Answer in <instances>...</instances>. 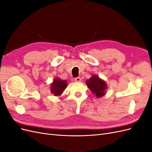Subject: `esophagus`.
<instances>
[{"label": "esophagus", "mask_w": 152, "mask_h": 152, "mask_svg": "<svg viewBox=\"0 0 152 152\" xmlns=\"http://www.w3.org/2000/svg\"><path fill=\"white\" fill-rule=\"evenodd\" d=\"M74 80H75V82H80V81H81V78H80V77H76V78H75Z\"/></svg>", "instance_id": "1"}]
</instances>
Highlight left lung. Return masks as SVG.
I'll return each mask as SVG.
<instances>
[{
  "label": "left lung",
  "mask_w": 152,
  "mask_h": 152,
  "mask_svg": "<svg viewBox=\"0 0 152 152\" xmlns=\"http://www.w3.org/2000/svg\"><path fill=\"white\" fill-rule=\"evenodd\" d=\"M87 86L96 96L100 98L105 94V89L107 88V84L103 80L100 79L98 76L94 75L89 80H86Z\"/></svg>",
  "instance_id": "left-lung-1"
}]
</instances>
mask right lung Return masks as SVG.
Returning <instances> with one entry per match:
<instances>
[{
    "label": "right lung",
    "mask_w": 152,
    "mask_h": 152,
    "mask_svg": "<svg viewBox=\"0 0 152 152\" xmlns=\"http://www.w3.org/2000/svg\"><path fill=\"white\" fill-rule=\"evenodd\" d=\"M67 84L66 80L59 79H54L53 83L51 84V93L55 96L60 95L67 87Z\"/></svg>",
    "instance_id": "obj_1"
}]
</instances>
